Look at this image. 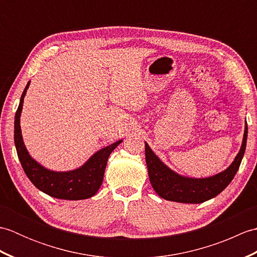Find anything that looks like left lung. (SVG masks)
Returning <instances> with one entry per match:
<instances>
[{
    "label": "left lung",
    "mask_w": 257,
    "mask_h": 257,
    "mask_svg": "<svg viewBox=\"0 0 257 257\" xmlns=\"http://www.w3.org/2000/svg\"><path fill=\"white\" fill-rule=\"evenodd\" d=\"M247 140V123L245 122L242 146L235 159L224 171L206 178H190L179 174L163 163L145 143L146 163L152 188L162 199L179 203H202L220 194L235 176L243 159Z\"/></svg>",
    "instance_id": "left-lung-1"
}]
</instances>
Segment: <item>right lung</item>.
Listing matches in <instances>:
<instances>
[{"label": "right lung", "mask_w": 257, "mask_h": 257, "mask_svg": "<svg viewBox=\"0 0 257 257\" xmlns=\"http://www.w3.org/2000/svg\"><path fill=\"white\" fill-rule=\"evenodd\" d=\"M31 80L21 96L20 105L15 113L14 143L18 156L25 174L35 187L48 195L63 200H85L94 196L99 190L105 174L108 158L122 140L96 151L83 166L69 171H53L33 159L24 145L21 130V113L24 97Z\"/></svg>", "instance_id": "add662e5"}]
</instances>
